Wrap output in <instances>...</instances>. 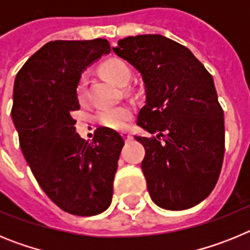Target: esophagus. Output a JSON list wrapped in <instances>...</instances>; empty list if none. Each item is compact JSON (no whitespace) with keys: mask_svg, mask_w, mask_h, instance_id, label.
<instances>
[{"mask_svg":"<svg viewBox=\"0 0 250 250\" xmlns=\"http://www.w3.org/2000/svg\"><path fill=\"white\" fill-rule=\"evenodd\" d=\"M120 134H121V136H123V138H124V140L129 141L130 139H131V135H130V132L127 131V130H123V131H121Z\"/></svg>","mask_w":250,"mask_h":250,"instance_id":"34e87169","label":"esophagus"}]
</instances>
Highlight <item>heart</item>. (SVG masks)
Masks as SVG:
<instances>
[{"label":"heart","instance_id":"1","mask_svg":"<svg viewBox=\"0 0 250 250\" xmlns=\"http://www.w3.org/2000/svg\"><path fill=\"white\" fill-rule=\"evenodd\" d=\"M101 72L110 81L119 86H125L131 79V71L129 66L120 59H109L104 61L100 66ZM85 83L86 76L81 75L76 86L77 99L83 101L85 99ZM131 116V109L126 105H116L101 107L98 110L95 119L100 125L110 129H123L125 123Z\"/></svg>","mask_w":250,"mask_h":250}]
</instances>
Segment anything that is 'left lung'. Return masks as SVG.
I'll list each match as a JSON object with an SVG mask.
<instances>
[{
	"instance_id": "1",
	"label": "left lung",
	"mask_w": 250,
	"mask_h": 250,
	"mask_svg": "<svg viewBox=\"0 0 250 250\" xmlns=\"http://www.w3.org/2000/svg\"><path fill=\"white\" fill-rule=\"evenodd\" d=\"M112 50L145 83L138 125L156 136L135 139L145 147L141 169L150 198L167 210L199 204L224 159V112L213 77L189 48L161 35L129 36Z\"/></svg>"
}]
</instances>
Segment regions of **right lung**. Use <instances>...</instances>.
<instances>
[{"label": "right lung", "mask_w": 250, "mask_h": 250, "mask_svg": "<svg viewBox=\"0 0 250 250\" xmlns=\"http://www.w3.org/2000/svg\"><path fill=\"white\" fill-rule=\"evenodd\" d=\"M110 51L105 39L50 41L26 61L13 85L11 115L23 156L46 195L74 215H96L111 204L123 138L99 127L89 143L71 116L80 109L81 72Z\"/></svg>", "instance_id": "obj_1"}]
</instances>
